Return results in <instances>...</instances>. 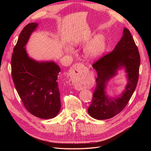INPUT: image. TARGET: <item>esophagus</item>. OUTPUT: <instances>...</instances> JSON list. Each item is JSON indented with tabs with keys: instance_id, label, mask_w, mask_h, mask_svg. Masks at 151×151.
Instances as JSON below:
<instances>
[{
	"instance_id": "obj_1",
	"label": "esophagus",
	"mask_w": 151,
	"mask_h": 151,
	"mask_svg": "<svg viewBox=\"0 0 151 151\" xmlns=\"http://www.w3.org/2000/svg\"><path fill=\"white\" fill-rule=\"evenodd\" d=\"M84 69V66L83 63H76L72 66L71 68V72H70V77L72 78V81L75 83L74 87L77 90H82V87L77 83V81H79L81 77L83 75V70Z\"/></svg>"
}]
</instances>
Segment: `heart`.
<instances>
[{"label":"heart","mask_w":151,"mask_h":151,"mask_svg":"<svg viewBox=\"0 0 151 151\" xmlns=\"http://www.w3.org/2000/svg\"><path fill=\"white\" fill-rule=\"evenodd\" d=\"M105 48V39L103 36H98L94 38L84 50L85 57L91 60L101 55ZM70 52V50H68Z\"/></svg>","instance_id":"obj_1"}]
</instances>
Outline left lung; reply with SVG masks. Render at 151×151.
Returning <instances> with one entry per match:
<instances>
[{"label": "left lung", "instance_id": "left-lung-1", "mask_svg": "<svg viewBox=\"0 0 151 151\" xmlns=\"http://www.w3.org/2000/svg\"><path fill=\"white\" fill-rule=\"evenodd\" d=\"M138 50L130 31L124 28L122 37L113 51L93 63V67L96 70L98 77L92 102L88 109L91 116L100 120L109 119L126 106L138 82L140 63ZM122 68L127 73L126 88L120 96L109 97L106 92L107 82Z\"/></svg>", "mask_w": 151, "mask_h": 151}]
</instances>
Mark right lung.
Wrapping results in <instances>:
<instances>
[{"instance_id": "1", "label": "right lung", "mask_w": 151, "mask_h": 151, "mask_svg": "<svg viewBox=\"0 0 151 151\" xmlns=\"http://www.w3.org/2000/svg\"><path fill=\"white\" fill-rule=\"evenodd\" d=\"M38 26L31 22L21 32L12 55V77L27 110L36 117L50 119L61 108L57 81L60 67L53 61H36L27 53L25 46Z\"/></svg>"}]
</instances>
